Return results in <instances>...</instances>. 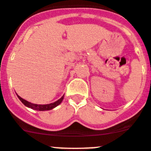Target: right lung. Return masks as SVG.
I'll return each mask as SVG.
<instances>
[{"label":"right lung","instance_id":"obj_1","mask_svg":"<svg viewBox=\"0 0 151 151\" xmlns=\"http://www.w3.org/2000/svg\"><path fill=\"white\" fill-rule=\"evenodd\" d=\"M17 96H18V99L21 100V102H22L23 104L26 106V107H29V108L33 109V110H40V111L50 110H52V109L55 108V107H57L58 105H59V104L62 102L63 99H64V96H63L61 99H59L58 100V101H55V102H53V103H51V104H32V103H31V102H29V101H27V100H25V99H24L21 98V96H18V94H17Z\"/></svg>","mask_w":151,"mask_h":151}]
</instances>
